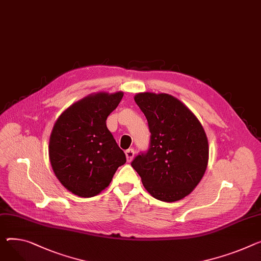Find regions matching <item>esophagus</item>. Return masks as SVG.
I'll return each mask as SVG.
<instances>
[{"instance_id":"34e87169","label":"esophagus","mask_w":261,"mask_h":261,"mask_svg":"<svg viewBox=\"0 0 261 261\" xmlns=\"http://www.w3.org/2000/svg\"><path fill=\"white\" fill-rule=\"evenodd\" d=\"M134 154H135V152H134L133 149H128V150H126V158H127V161H128L129 163L132 162V160H133V158H134Z\"/></svg>"}]
</instances>
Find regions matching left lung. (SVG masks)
<instances>
[{
    "label": "left lung",
    "instance_id": "1",
    "mask_svg": "<svg viewBox=\"0 0 261 261\" xmlns=\"http://www.w3.org/2000/svg\"><path fill=\"white\" fill-rule=\"evenodd\" d=\"M134 100L151 132L147 153L132 162L145 189L154 198L173 202L188 196L204 175L209 143L195 114L167 93L141 92Z\"/></svg>",
    "mask_w": 261,
    "mask_h": 261
}]
</instances>
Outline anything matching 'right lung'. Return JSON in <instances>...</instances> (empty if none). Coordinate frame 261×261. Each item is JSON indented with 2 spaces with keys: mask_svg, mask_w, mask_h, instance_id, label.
<instances>
[{
  "mask_svg": "<svg viewBox=\"0 0 261 261\" xmlns=\"http://www.w3.org/2000/svg\"><path fill=\"white\" fill-rule=\"evenodd\" d=\"M124 92L91 93L69 106L49 138V160L57 178L71 193L93 197L111 182L126 155L108 130L106 119Z\"/></svg>",
  "mask_w": 261,
  "mask_h": 261,
  "instance_id": "add662e5",
  "label": "right lung"
}]
</instances>
